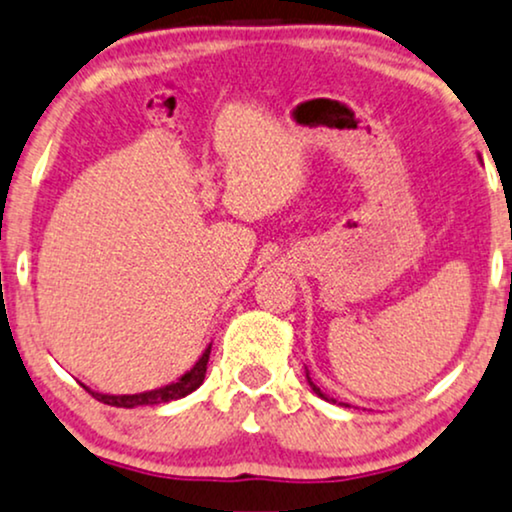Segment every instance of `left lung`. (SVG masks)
I'll return each instance as SVG.
<instances>
[{"label": "left lung", "instance_id": "1", "mask_svg": "<svg viewBox=\"0 0 512 512\" xmlns=\"http://www.w3.org/2000/svg\"><path fill=\"white\" fill-rule=\"evenodd\" d=\"M306 380H308V384H311L313 394H318V396H320V399H325V401H330V403H337V406L351 408V406H349V403H344V401H337V399H330V396H327V394H323V391H320V387H315V382L311 380V377H308V370H306Z\"/></svg>", "mask_w": 512, "mask_h": 512}]
</instances>
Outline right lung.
<instances>
[{
  "mask_svg": "<svg viewBox=\"0 0 512 512\" xmlns=\"http://www.w3.org/2000/svg\"><path fill=\"white\" fill-rule=\"evenodd\" d=\"M208 356H211V344L206 346L204 353L199 356V361L189 368L185 375L178 377L175 382L166 384V387L159 389H149V391H140V394H102V391H92L90 387H85L97 401L106 403V406H116V408H137V406H159V403H170L185 399V396L197 391L201 384H204L206 377V363Z\"/></svg>",
  "mask_w": 512,
  "mask_h": 512,
  "instance_id": "add662e5",
  "label": "right lung"
}]
</instances>
